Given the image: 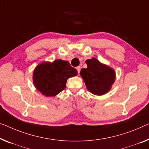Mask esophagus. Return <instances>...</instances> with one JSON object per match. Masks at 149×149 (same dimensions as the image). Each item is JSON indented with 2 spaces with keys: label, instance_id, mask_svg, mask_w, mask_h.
I'll return each mask as SVG.
<instances>
[{
  "label": "esophagus",
  "instance_id": "obj_1",
  "mask_svg": "<svg viewBox=\"0 0 149 149\" xmlns=\"http://www.w3.org/2000/svg\"><path fill=\"white\" fill-rule=\"evenodd\" d=\"M76 70H77V73H78V74H79V72H80V71H81V67H80V66H78V67H77L76 68Z\"/></svg>",
  "mask_w": 149,
  "mask_h": 149
}]
</instances>
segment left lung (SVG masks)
Masks as SVG:
<instances>
[{
	"mask_svg": "<svg viewBox=\"0 0 149 149\" xmlns=\"http://www.w3.org/2000/svg\"><path fill=\"white\" fill-rule=\"evenodd\" d=\"M88 68L81 69L80 75L88 90L97 96L105 94L115 80V72L96 58L86 61Z\"/></svg>",
	"mask_w": 149,
	"mask_h": 149,
	"instance_id": "1",
	"label": "left lung"
}]
</instances>
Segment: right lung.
I'll list each match as a JSON object with an SVG mask.
<instances>
[{"label":"right lung","mask_w":149,"mask_h":149,"mask_svg":"<svg viewBox=\"0 0 149 149\" xmlns=\"http://www.w3.org/2000/svg\"><path fill=\"white\" fill-rule=\"evenodd\" d=\"M77 74V71L68 61L58 59L39 64L33 72V82L43 95L54 96L65 89L69 77Z\"/></svg>","instance_id":"obj_1"}]
</instances>
